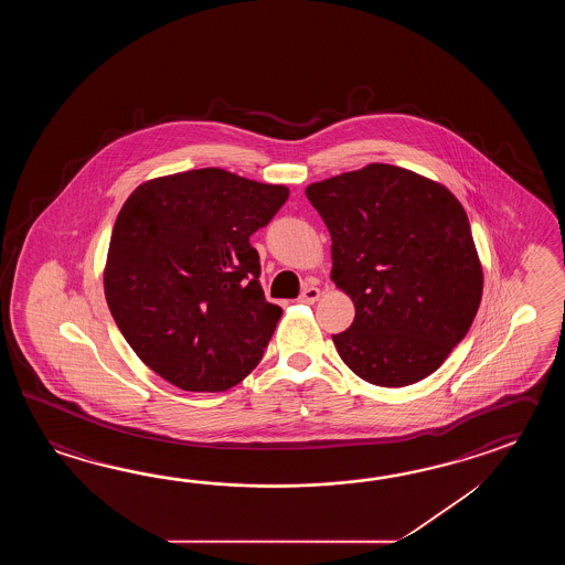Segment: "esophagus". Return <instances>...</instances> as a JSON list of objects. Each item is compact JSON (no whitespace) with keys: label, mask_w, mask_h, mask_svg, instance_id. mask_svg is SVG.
I'll list each match as a JSON object with an SVG mask.
<instances>
[{"label":"esophagus","mask_w":565,"mask_h":565,"mask_svg":"<svg viewBox=\"0 0 565 565\" xmlns=\"http://www.w3.org/2000/svg\"><path fill=\"white\" fill-rule=\"evenodd\" d=\"M319 297H321V290L317 287H312V285H307L299 295V302H309V305H312L315 300H319Z\"/></svg>","instance_id":"1"}]
</instances>
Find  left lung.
I'll return each mask as SVG.
<instances>
[{"mask_svg": "<svg viewBox=\"0 0 565 565\" xmlns=\"http://www.w3.org/2000/svg\"><path fill=\"white\" fill-rule=\"evenodd\" d=\"M307 198L331 234V278L355 305L337 353L384 387L436 372L469 333L482 268L457 198L414 171L372 163L311 183Z\"/></svg>", "mask_w": 565, "mask_h": 565, "instance_id": "obj_1", "label": "left lung"}]
</instances>
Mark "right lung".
Wrapping results in <instances>:
<instances>
[{
  "label": "right lung",
  "mask_w": 565,
  "mask_h": 565,
  "mask_svg": "<svg viewBox=\"0 0 565 565\" xmlns=\"http://www.w3.org/2000/svg\"><path fill=\"white\" fill-rule=\"evenodd\" d=\"M285 185L216 168L139 185L108 246L105 297L147 367L188 392H224L253 372L277 329L250 236L285 205Z\"/></svg>",
  "instance_id": "add662e5"
}]
</instances>
